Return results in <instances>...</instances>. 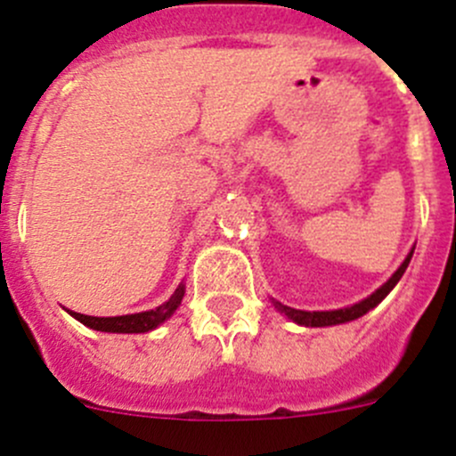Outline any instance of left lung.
I'll use <instances>...</instances> for the list:
<instances>
[{"mask_svg": "<svg viewBox=\"0 0 456 456\" xmlns=\"http://www.w3.org/2000/svg\"><path fill=\"white\" fill-rule=\"evenodd\" d=\"M410 259H412V252H410V255L405 256V261L399 265V270H396V273L392 274V277L387 279L386 283H383L379 290H375L370 297H368V299L359 301V304L350 305V308L326 310V313H308V310H295V308H290V305H283V304H279V301H274V308H277L279 313L286 314L288 319H292V322L301 323V326L322 328V326H337V323L353 322V319L363 317V314H366L368 310H372L377 304H381V301L386 299L387 292H390L392 288L396 286V281H399V279L403 277V273H405V268H408Z\"/></svg>", "mask_w": 456, "mask_h": 456, "instance_id": "left-lung-1", "label": "left lung"}]
</instances>
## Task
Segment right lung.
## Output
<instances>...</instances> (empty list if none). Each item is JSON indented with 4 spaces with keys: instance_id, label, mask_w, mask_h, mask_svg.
I'll list each match as a JSON object with an SVG mask.
<instances>
[{
    "instance_id": "right-lung-1",
    "label": "right lung",
    "mask_w": 456,
    "mask_h": 456,
    "mask_svg": "<svg viewBox=\"0 0 456 456\" xmlns=\"http://www.w3.org/2000/svg\"><path fill=\"white\" fill-rule=\"evenodd\" d=\"M183 299V286H179L175 290V295L170 297L166 304H161L159 308L146 310V313L137 314H124V317H88V314L70 313L77 322H81L84 326L93 328V330L102 332H148L152 328H157L159 323H164L170 314L177 310V305Z\"/></svg>"
}]
</instances>
